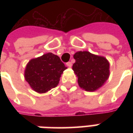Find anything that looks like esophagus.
Wrapping results in <instances>:
<instances>
[{
    "mask_svg": "<svg viewBox=\"0 0 133 133\" xmlns=\"http://www.w3.org/2000/svg\"><path fill=\"white\" fill-rule=\"evenodd\" d=\"M66 65H67V66L70 68V67L72 66V63H71V62H68V63H66Z\"/></svg>",
    "mask_w": 133,
    "mask_h": 133,
    "instance_id": "obj_1",
    "label": "esophagus"
}]
</instances>
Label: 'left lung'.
I'll return each instance as SVG.
<instances>
[{
  "label": "left lung",
  "instance_id": "obj_1",
  "mask_svg": "<svg viewBox=\"0 0 133 133\" xmlns=\"http://www.w3.org/2000/svg\"><path fill=\"white\" fill-rule=\"evenodd\" d=\"M73 57L75 63L72 65V70L78 76L81 88L86 91H94L108 80L110 65L105 58L88 51L75 52Z\"/></svg>",
  "mask_w": 133,
  "mask_h": 133
}]
</instances>
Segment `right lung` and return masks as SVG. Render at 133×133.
Returning <instances> with one entry per match:
<instances>
[{
	"label": "right lung",
	"instance_id": "obj_1",
	"mask_svg": "<svg viewBox=\"0 0 133 133\" xmlns=\"http://www.w3.org/2000/svg\"><path fill=\"white\" fill-rule=\"evenodd\" d=\"M66 68L58 55L48 52L30 61L25 70V78L35 91L44 93L57 86Z\"/></svg>",
	"mask_w": 133,
	"mask_h": 133
}]
</instances>
